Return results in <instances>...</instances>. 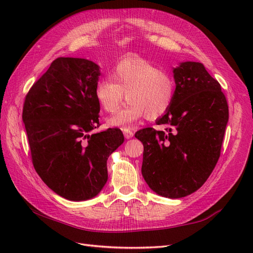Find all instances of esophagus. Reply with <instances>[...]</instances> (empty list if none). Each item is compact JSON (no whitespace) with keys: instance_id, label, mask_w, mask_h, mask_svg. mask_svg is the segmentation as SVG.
<instances>
[{"instance_id":"obj_1","label":"esophagus","mask_w":253,"mask_h":253,"mask_svg":"<svg viewBox=\"0 0 253 253\" xmlns=\"http://www.w3.org/2000/svg\"><path fill=\"white\" fill-rule=\"evenodd\" d=\"M122 132H124V134H125V137H126V139L132 138V137L134 136V132H133V129H132V128H129V127L124 128V129H122Z\"/></svg>"}]
</instances>
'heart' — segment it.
I'll list each match as a JSON object with an SVG mask.
<instances>
[{
	"mask_svg": "<svg viewBox=\"0 0 253 253\" xmlns=\"http://www.w3.org/2000/svg\"><path fill=\"white\" fill-rule=\"evenodd\" d=\"M111 79L99 80L95 86V98L100 108L108 113L115 112L125 94L128 101L108 120L110 126L131 127L144 116L157 119L170 109L174 80L147 60L121 61L112 70Z\"/></svg>",
	"mask_w": 253,
	"mask_h": 253,
	"instance_id": "b5f03b06",
	"label": "heart"
}]
</instances>
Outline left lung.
<instances>
[{
  "label": "left lung",
  "instance_id": "obj_1",
  "mask_svg": "<svg viewBox=\"0 0 253 253\" xmlns=\"http://www.w3.org/2000/svg\"><path fill=\"white\" fill-rule=\"evenodd\" d=\"M174 98L156 125L135 137L143 144L141 173L150 189L168 198L192 194L208 179L220 154L229 110L219 83L204 64L186 61L173 68Z\"/></svg>",
  "mask_w": 253,
  "mask_h": 253
}]
</instances>
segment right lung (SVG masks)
Wrapping results in <instances>:
<instances>
[{
  "instance_id": "obj_1",
  "label": "right lung",
  "mask_w": 253,
  "mask_h": 253,
  "mask_svg": "<svg viewBox=\"0 0 253 253\" xmlns=\"http://www.w3.org/2000/svg\"><path fill=\"white\" fill-rule=\"evenodd\" d=\"M100 67L83 58L61 57L29 89L23 106L35 170L68 201L97 196L108 181L109 156L125 141L119 128L99 126L95 86Z\"/></svg>"
}]
</instances>
